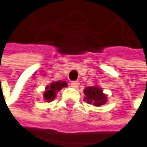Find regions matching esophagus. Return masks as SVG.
Masks as SVG:
<instances>
[{
    "label": "esophagus",
    "instance_id": "34e87169",
    "mask_svg": "<svg viewBox=\"0 0 147 147\" xmlns=\"http://www.w3.org/2000/svg\"><path fill=\"white\" fill-rule=\"evenodd\" d=\"M70 86L72 88H74V89H77L79 86V83L78 81H73V82L70 83Z\"/></svg>",
    "mask_w": 147,
    "mask_h": 147
}]
</instances>
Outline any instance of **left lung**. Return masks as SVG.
Wrapping results in <instances>:
<instances>
[{"instance_id": "1", "label": "left lung", "mask_w": 147, "mask_h": 147, "mask_svg": "<svg viewBox=\"0 0 147 147\" xmlns=\"http://www.w3.org/2000/svg\"><path fill=\"white\" fill-rule=\"evenodd\" d=\"M84 100L94 106H101L106 104L108 100V97L105 93H104L102 88L98 85L89 86L84 90Z\"/></svg>"}]
</instances>
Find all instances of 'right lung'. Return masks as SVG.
Here are the masks:
<instances>
[{
    "instance_id": "add662e5",
    "label": "right lung",
    "mask_w": 147,
    "mask_h": 147,
    "mask_svg": "<svg viewBox=\"0 0 147 147\" xmlns=\"http://www.w3.org/2000/svg\"><path fill=\"white\" fill-rule=\"evenodd\" d=\"M67 86H68V84L65 81L52 82L49 85H47L45 87V91L43 94L44 100L49 103L53 101L57 97V93L60 91L63 88L67 87Z\"/></svg>"
}]
</instances>
